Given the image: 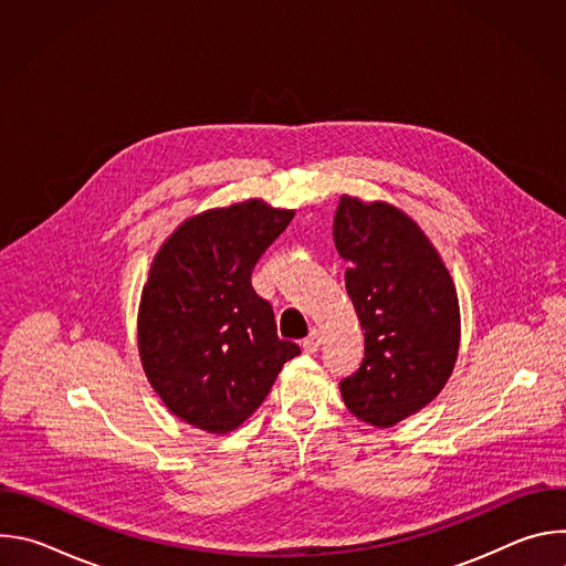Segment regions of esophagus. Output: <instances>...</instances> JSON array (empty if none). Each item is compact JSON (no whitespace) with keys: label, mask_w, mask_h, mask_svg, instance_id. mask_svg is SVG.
Instances as JSON below:
<instances>
[{"label":"esophagus","mask_w":566,"mask_h":566,"mask_svg":"<svg viewBox=\"0 0 566 566\" xmlns=\"http://www.w3.org/2000/svg\"><path fill=\"white\" fill-rule=\"evenodd\" d=\"M319 345H322V336H319L317 329H311L308 336L302 340V349H304L306 354H315Z\"/></svg>","instance_id":"1"}]
</instances>
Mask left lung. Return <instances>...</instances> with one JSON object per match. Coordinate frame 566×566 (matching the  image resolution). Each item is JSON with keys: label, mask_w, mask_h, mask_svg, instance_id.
Masks as SVG:
<instances>
[{"label": "left lung", "mask_w": 566, "mask_h": 566, "mask_svg": "<svg viewBox=\"0 0 566 566\" xmlns=\"http://www.w3.org/2000/svg\"><path fill=\"white\" fill-rule=\"evenodd\" d=\"M334 241L352 262L345 286L365 329V358L340 380L345 406L391 428L448 382L459 352V300L426 232L398 208L343 195Z\"/></svg>", "instance_id": "8db88e82"}]
</instances>
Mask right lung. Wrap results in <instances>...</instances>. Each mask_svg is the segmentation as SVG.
Masks as SVG:
<instances>
[{
  "mask_svg": "<svg viewBox=\"0 0 566 566\" xmlns=\"http://www.w3.org/2000/svg\"><path fill=\"white\" fill-rule=\"evenodd\" d=\"M293 210L249 199L184 221L156 253L138 306L145 376L186 423L226 434L269 396L300 347L277 338L251 275Z\"/></svg>",
  "mask_w": 566,
  "mask_h": 566,
  "instance_id": "1",
  "label": "right lung"
}]
</instances>
